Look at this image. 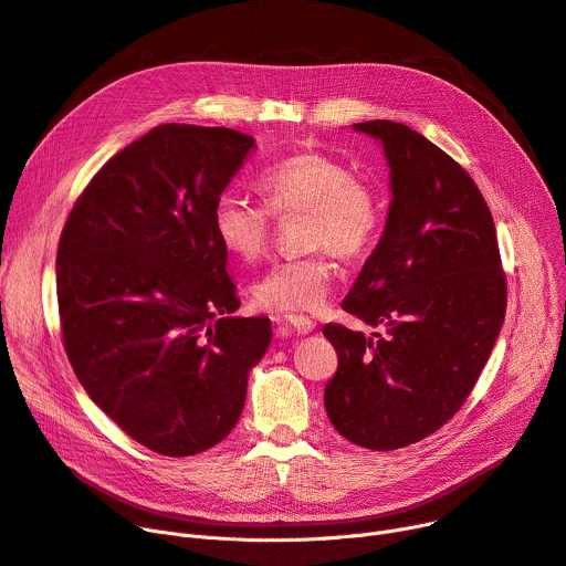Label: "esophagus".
<instances>
[{"mask_svg":"<svg viewBox=\"0 0 566 566\" xmlns=\"http://www.w3.org/2000/svg\"><path fill=\"white\" fill-rule=\"evenodd\" d=\"M279 336H306L315 328V322L302 315H283L276 319Z\"/></svg>","mask_w":566,"mask_h":566,"instance_id":"34e87169","label":"esophagus"}]
</instances>
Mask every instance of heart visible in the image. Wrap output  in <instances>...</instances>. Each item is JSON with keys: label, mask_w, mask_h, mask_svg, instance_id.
<instances>
[{"label": "heart", "mask_w": 566, "mask_h": 566, "mask_svg": "<svg viewBox=\"0 0 566 566\" xmlns=\"http://www.w3.org/2000/svg\"><path fill=\"white\" fill-rule=\"evenodd\" d=\"M255 187L269 208L223 191L212 206L217 242L242 260L258 258L270 240L273 214L304 212L302 244L308 253L274 262L253 283L255 304L276 313L322 308L334 283L338 258H360L373 249L381 228L377 191L352 174L347 164L324 153H298L264 169Z\"/></svg>", "instance_id": "obj_1"}]
</instances>
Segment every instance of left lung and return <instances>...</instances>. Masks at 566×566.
<instances>
[{
    "label": "left lung",
    "mask_w": 566,
    "mask_h": 566,
    "mask_svg": "<svg viewBox=\"0 0 566 566\" xmlns=\"http://www.w3.org/2000/svg\"><path fill=\"white\" fill-rule=\"evenodd\" d=\"M352 127L381 144L392 201L343 308L386 331L363 336L324 326L338 352L324 407L347 441L397 450L429 437L467 402L501 334L507 283L473 178L409 125Z\"/></svg>",
    "instance_id": "1"
}]
</instances>
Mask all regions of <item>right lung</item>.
<instances>
[{
  "instance_id": "1",
  "label": "right lung",
  "mask_w": 566,
  "mask_h": 566,
  "mask_svg": "<svg viewBox=\"0 0 566 566\" xmlns=\"http://www.w3.org/2000/svg\"><path fill=\"white\" fill-rule=\"evenodd\" d=\"M255 139L164 123L116 153L77 198L56 251L63 347L91 400L166 457L198 454L238 424L268 317L240 298L212 206Z\"/></svg>"
}]
</instances>
